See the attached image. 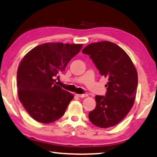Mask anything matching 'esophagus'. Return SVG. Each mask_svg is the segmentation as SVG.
I'll use <instances>...</instances> for the list:
<instances>
[{
	"label": "esophagus",
	"mask_w": 157,
	"mask_h": 157,
	"mask_svg": "<svg viewBox=\"0 0 157 157\" xmlns=\"http://www.w3.org/2000/svg\"><path fill=\"white\" fill-rule=\"evenodd\" d=\"M76 96L78 98H83L87 97V94H76Z\"/></svg>",
	"instance_id": "1"
}]
</instances>
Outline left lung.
<instances>
[{
    "mask_svg": "<svg viewBox=\"0 0 157 157\" xmlns=\"http://www.w3.org/2000/svg\"><path fill=\"white\" fill-rule=\"evenodd\" d=\"M90 56L101 75L108 78L105 96L96 95V107L88 117L95 126L107 128L119 124L134 104L137 73L128 55L109 41L93 43L82 50Z\"/></svg>",
    "mask_w": 157,
    "mask_h": 157,
    "instance_id": "1",
    "label": "left lung"
}]
</instances>
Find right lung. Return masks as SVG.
Returning a JSON list of instances; mask_svg holds the SVG:
<instances>
[{
  "instance_id": "right-lung-1",
  "label": "right lung",
  "mask_w": 157,
  "mask_h": 157,
  "mask_svg": "<svg viewBox=\"0 0 157 157\" xmlns=\"http://www.w3.org/2000/svg\"><path fill=\"white\" fill-rule=\"evenodd\" d=\"M82 48V44L46 43L21 59L17 74L18 96L34 120L50 124L64 115L74 95L57 85L56 78Z\"/></svg>"
}]
</instances>
